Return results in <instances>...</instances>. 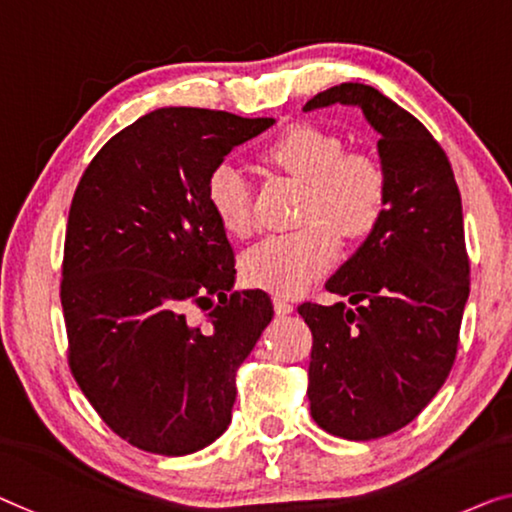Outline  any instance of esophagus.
I'll list each match as a JSON object with an SVG mask.
<instances>
[{
    "instance_id": "34e87169",
    "label": "esophagus",
    "mask_w": 512,
    "mask_h": 512,
    "mask_svg": "<svg viewBox=\"0 0 512 512\" xmlns=\"http://www.w3.org/2000/svg\"><path fill=\"white\" fill-rule=\"evenodd\" d=\"M273 308H276V315H289V312H294V305L285 296H273Z\"/></svg>"
}]
</instances>
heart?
<instances>
[{
	"label": "heart",
	"instance_id": "obj_1",
	"mask_svg": "<svg viewBox=\"0 0 512 512\" xmlns=\"http://www.w3.org/2000/svg\"><path fill=\"white\" fill-rule=\"evenodd\" d=\"M264 158L303 183L301 230L266 236L243 255V278L266 292L292 296L329 269L347 239L375 230L386 209V174L379 163L345 154V142L324 128L294 124L264 147ZM207 202L225 232H253V197L243 172L230 160L218 163L207 177Z\"/></svg>",
	"mask_w": 512,
	"mask_h": 512
}]
</instances>
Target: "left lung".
<instances>
[{"mask_svg":"<svg viewBox=\"0 0 512 512\" xmlns=\"http://www.w3.org/2000/svg\"><path fill=\"white\" fill-rule=\"evenodd\" d=\"M329 105H354L379 133L386 209L326 282L352 308L299 305L312 331L308 400L322 430L368 441L414 421L444 386L469 299V257L451 163L421 121L361 82L326 89L303 110Z\"/></svg>","mask_w":512,"mask_h":512,"instance_id":"obj_1","label":"left lung"}]
</instances>
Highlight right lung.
<instances>
[{"mask_svg": "<svg viewBox=\"0 0 512 512\" xmlns=\"http://www.w3.org/2000/svg\"><path fill=\"white\" fill-rule=\"evenodd\" d=\"M273 124L160 108L105 142L75 188L61 271L68 363L103 421L142 451L188 455L227 430L236 370L273 319L262 289L234 292V250L204 190ZM190 302L210 310L207 325L189 322Z\"/></svg>", "mask_w": 512, "mask_h": 512, "instance_id": "add662e5", "label": "right lung"}]
</instances>
